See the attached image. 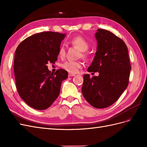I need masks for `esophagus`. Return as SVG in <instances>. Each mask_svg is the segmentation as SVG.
Instances as JSON below:
<instances>
[{
	"label": "esophagus",
	"mask_w": 147,
	"mask_h": 147,
	"mask_svg": "<svg viewBox=\"0 0 147 147\" xmlns=\"http://www.w3.org/2000/svg\"><path fill=\"white\" fill-rule=\"evenodd\" d=\"M75 74H71V73H69V77H74L75 76Z\"/></svg>",
	"instance_id": "obj_1"
}]
</instances>
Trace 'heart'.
Instances as JSON below:
<instances>
[{"mask_svg":"<svg viewBox=\"0 0 147 147\" xmlns=\"http://www.w3.org/2000/svg\"><path fill=\"white\" fill-rule=\"evenodd\" d=\"M70 43L75 47H77L78 50L82 51V56L86 58L88 56V55L86 51L89 48V43L86 40L85 38H84L83 37L77 35L72 37L70 40ZM59 56L60 57H63L65 55V48L64 45H61L59 48ZM83 64L80 62L78 61H66L62 65L63 68L65 70L68 71L70 73H77L78 70L82 67Z\"/></svg>","mask_w":147,"mask_h":147,"instance_id":"obj_1","label":"heart"}]
</instances>
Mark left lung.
I'll return each mask as SVG.
<instances>
[{
  "label": "left lung",
  "instance_id": "left-lung-1",
  "mask_svg": "<svg viewBox=\"0 0 147 147\" xmlns=\"http://www.w3.org/2000/svg\"><path fill=\"white\" fill-rule=\"evenodd\" d=\"M97 46L94 58L88 68L98 76L83 75L82 94L92 107H108L126 90L131 66L127 46L121 38L109 30L99 29L95 34Z\"/></svg>",
  "mask_w": 147,
  "mask_h": 147
}]
</instances>
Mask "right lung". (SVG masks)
Wrapping results in <instances>:
<instances>
[{"mask_svg": "<svg viewBox=\"0 0 147 147\" xmlns=\"http://www.w3.org/2000/svg\"><path fill=\"white\" fill-rule=\"evenodd\" d=\"M66 34L43 32L26 38L17 47L14 59L16 86L20 96L34 109L45 110L58 97L61 83L68 77L63 69L53 74L47 65L57 60Z\"/></svg>", "mask_w": 147, "mask_h": 147, "instance_id": "obj_1", "label": "right lung"}]
</instances>
